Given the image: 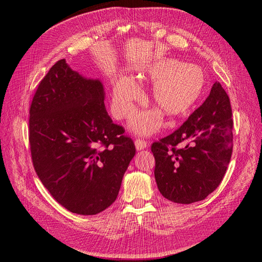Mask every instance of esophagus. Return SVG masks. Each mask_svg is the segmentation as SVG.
<instances>
[{
    "label": "esophagus",
    "mask_w": 262,
    "mask_h": 262,
    "mask_svg": "<svg viewBox=\"0 0 262 262\" xmlns=\"http://www.w3.org/2000/svg\"><path fill=\"white\" fill-rule=\"evenodd\" d=\"M134 143H136V147H137L138 150L144 149L145 147H147V142L144 141L143 139H137L136 142H134Z\"/></svg>",
    "instance_id": "1"
}]
</instances>
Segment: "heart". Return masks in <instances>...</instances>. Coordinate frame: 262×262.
Wrapping results in <instances>:
<instances>
[{
  "label": "heart",
  "instance_id": "b5f03b06",
  "mask_svg": "<svg viewBox=\"0 0 262 262\" xmlns=\"http://www.w3.org/2000/svg\"><path fill=\"white\" fill-rule=\"evenodd\" d=\"M145 80L155 83L149 101L156 105L157 112L173 119L185 115L202 96L207 84L203 70L194 64L165 59L156 62L142 75ZM141 96L138 85L131 78L121 76L114 85L113 112L123 119L129 117L134 109V101ZM161 116L156 113H142L132 120L133 129L149 133L161 126Z\"/></svg>",
  "mask_w": 262,
  "mask_h": 262
}]
</instances>
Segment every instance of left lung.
Here are the masks:
<instances>
[{"label":"left lung","mask_w":262,"mask_h":262,"mask_svg":"<svg viewBox=\"0 0 262 262\" xmlns=\"http://www.w3.org/2000/svg\"><path fill=\"white\" fill-rule=\"evenodd\" d=\"M160 192L175 203L205 199L223 179L233 153V119L220 82L180 128L150 146Z\"/></svg>","instance_id":"left-lung-1"}]
</instances>
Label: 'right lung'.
I'll return each instance as SVG.
<instances>
[{
	"instance_id": "1",
	"label": "right lung",
	"mask_w": 262,
	"mask_h": 262,
	"mask_svg": "<svg viewBox=\"0 0 262 262\" xmlns=\"http://www.w3.org/2000/svg\"><path fill=\"white\" fill-rule=\"evenodd\" d=\"M98 80H87L59 60L38 85L29 109L34 168L67 210L95 215L117 199L136 155L130 137L113 122Z\"/></svg>"
}]
</instances>
